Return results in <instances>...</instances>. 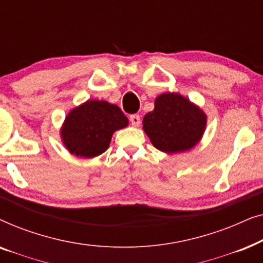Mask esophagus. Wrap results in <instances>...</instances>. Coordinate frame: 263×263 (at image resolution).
<instances>
[{"label":"esophagus","mask_w":263,"mask_h":263,"mask_svg":"<svg viewBox=\"0 0 263 263\" xmlns=\"http://www.w3.org/2000/svg\"><path fill=\"white\" fill-rule=\"evenodd\" d=\"M129 120H130L132 124L134 125V127H139L140 123H141V118H140L139 115H132V116L129 117Z\"/></svg>","instance_id":"esophagus-1"}]
</instances>
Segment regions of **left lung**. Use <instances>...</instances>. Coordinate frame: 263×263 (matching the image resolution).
<instances>
[{
	"mask_svg": "<svg viewBox=\"0 0 263 263\" xmlns=\"http://www.w3.org/2000/svg\"><path fill=\"white\" fill-rule=\"evenodd\" d=\"M143 132L157 149L167 154L186 152L202 139L207 115L199 105L175 92L154 100V109L142 121Z\"/></svg>",
	"mask_w": 263,
	"mask_h": 263,
	"instance_id": "8db88e82",
	"label": "left lung"
}]
</instances>
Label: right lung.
Returning <instances> with one entry per match:
<instances>
[{"mask_svg": "<svg viewBox=\"0 0 263 263\" xmlns=\"http://www.w3.org/2000/svg\"><path fill=\"white\" fill-rule=\"evenodd\" d=\"M128 124V118L117 105L88 99L68 112L60 135L70 154L95 158L109 148L114 133Z\"/></svg>", "mask_w": 263, "mask_h": 263, "instance_id": "add662e5", "label": "right lung"}]
</instances>
